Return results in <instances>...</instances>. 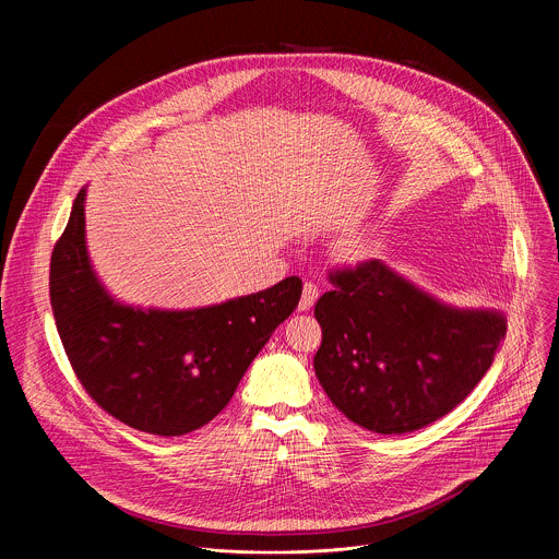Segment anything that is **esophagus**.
I'll return each mask as SVG.
<instances>
[{
  "mask_svg": "<svg viewBox=\"0 0 559 559\" xmlns=\"http://www.w3.org/2000/svg\"><path fill=\"white\" fill-rule=\"evenodd\" d=\"M316 298H318V287H316L311 281L305 283V285H302V296H300L298 309H300V311H309V309L313 307Z\"/></svg>",
  "mask_w": 559,
  "mask_h": 559,
  "instance_id": "esophagus-1",
  "label": "esophagus"
}]
</instances>
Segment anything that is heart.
<instances>
[{"label":"heart","instance_id":"obj_1","mask_svg":"<svg viewBox=\"0 0 559 559\" xmlns=\"http://www.w3.org/2000/svg\"><path fill=\"white\" fill-rule=\"evenodd\" d=\"M349 254H352L354 259H362V257L367 254V248H365V246H360V243H356V246H352V248H349Z\"/></svg>","mask_w":559,"mask_h":559}]
</instances>
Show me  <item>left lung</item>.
I'll use <instances>...</instances> for the list:
<instances>
[{"label":"left lung","mask_w":559,"mask_h":559,"mask_svg":"<svg viewBox=\"0 0 559 559\" xmlns=\"http://www.w3.org/2000/svg\"><path fill=\"white\" fill-rule=\"evenodd\" d=\"M313 307L316 378L356 425L401 436L451 409L489 371L507 334L498 309L453 307L373 259L332 274Z\"/></svg>","instance_id":"obj_1"}]
</instances>
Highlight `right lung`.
I'll return each instance as SVG.
<instances>
[{"instance_id":"1","label":"right lung","mask_w":559,"mask_h":559,"mask_svg":"<svg viewBox=\"0 0 559 559\" xmlns=\"http://www.w3.org/2000/svg\"><path fill=\"white\" fill-rule=\"evenodd\" d=\"M86 188L50 259V305L68 360L93 401L123 425L186 436L218 416L302 294L289 276L257 294L194 309L119 302L93 270Z\"/></svg>"}]
</instances>
